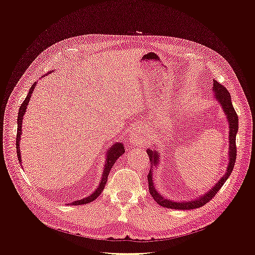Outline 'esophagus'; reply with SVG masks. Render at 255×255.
Segmentation results:
<instances>
[{
  "label": "esophagus",
  "instance_id": "34e87169",
  "mask_svg": "<svg viewBox=\"0 0 255 255\" xmlns=\"http://www.w3.org/2000/svg\"><path fill=\"white\" fill-rule=\"evenodd\" d=\"M144 141V137H143V134L141 130H136V132L134 133V140L132 141V143H138L140 141Z\"/></svg>",
  "mask_w": 255,
  "mask_h": 255
}]
</instances>
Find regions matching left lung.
Wrapping results in <instances>:
<instances>
[{"mask_svg": "<svg viewBox=\"0 0 255 255\" xmlns=\"http://www.w3.org/2000/svg\"><path fill=\"white\" fill-rule=\"evenodd\" d=\"M214 95L215 98L218 100V102L220 103L223 112H225L228 122H229V165L227 167V171L221 179L216 183L215 186L208 190L206 194L203 196H200L199 198H196L191 201H172V200L166 199L165 197L161 196L159 192L156 190V188L154 187V182H153V167L157 166L159 163V154L157 151L148 149L146 150V153H148L150 161H151V168L148 174V182H149V190L152 198L155 200V201L163 207L167 208H173V210H194V208H199L206 204L207 202H210L211 200L215 197V195L217 194L219 189L222 187V185L226 183V181L229 179L230 174L232 173L233 168L236 161V134L238 130V116L234 110V107L232 105V101H231V96L230 92L227 90L225 86H222L221 84H219L217 81H214Z\"/></svg>", "mask_w": 255, "mask_h": 255, "instance_id": "1", "label": "left lung"}]
</instances>
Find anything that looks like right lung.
<instances>
[{"label": "right lung", "instance_id": "obj_1", "mask_svg": "<svg viewBox=\"0 0 255 255\" xmlns=\"http://www.w3.org/2000/svg\"><path fill=\"white\" fill-rule=\"evenodd\" d=\"M36 87V83L33 84V86L29 88L28 94L25 98L24 101L21 104L20 106V110L18 113V119H17V125H18V129H17V139H16V146H17V155H18V159H19V163L21 164L22 160H21V153H20V139H21V135H22V120H23V116L25 114L26 111V107L27 104L30 100V97H32V92L34 91ZM126 152L125 150V145H123L121 142H116L114 143L111 148L109 149V151L106 152V158H105V165H104V171L101 177V183L99 184L98 188L92 192L91 195H89L88 197L84 198L82 200H76L74 202H71V205H82V204H86V203H90L92 201H95V200L101 195V192L103 191L104 187H105V184L107 182V176L110 174V171L112 170V168L114 166V164L116 163V160H117L123 153Z\"/></svg>", "mask_w": 255, "mask_h": 255}]
</instances>
